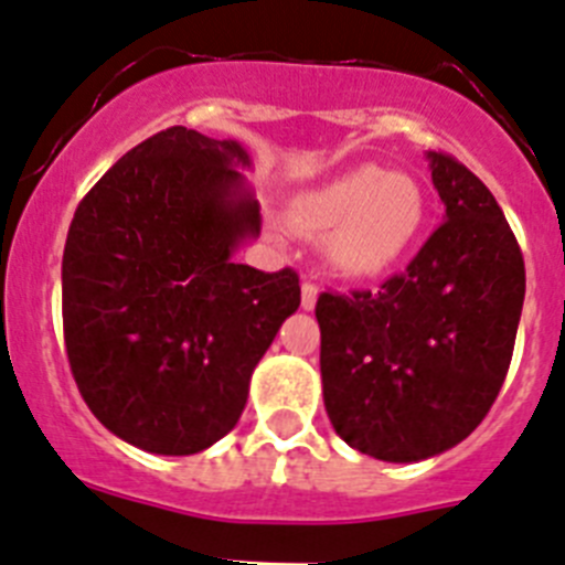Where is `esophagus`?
<instances>
[{
  "mask_svg": "<svg viewBox=\"0 0 565 565\" xmlns=\"http://www.w3.org/2000/svg\"><path fill=\"white\" fill-rule=\"evenodd\" d=\"M315 303H318V284H315L312 278H303V284H301V307L303 309H315Z\"/></svg>",
  "mask_w": 565,
  "mask_h": 565,
  "instance_id": "34e87169",
  "label": "esophagus"
}]
</instances>
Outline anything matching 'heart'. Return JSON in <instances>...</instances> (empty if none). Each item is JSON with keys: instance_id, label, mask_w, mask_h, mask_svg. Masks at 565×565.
I'll use <instances>...</instances> for the list:
<instances>
[{"instance_id": "1", "label": "heart", "mask_w": 565, "mask_h": 565, "mask_svg": "<svg viewBox=\"0 0 565 565\" xmlns=\"http://www.w3.org/2000/svg\"><path fill=\"white\" fill-rule=\"evenodd\" d=\"M289 220L309 236H327V256L345 278H374L408 256L428 196L411 174L354 166L289 202Z\"/></svg>"}]
</instances>
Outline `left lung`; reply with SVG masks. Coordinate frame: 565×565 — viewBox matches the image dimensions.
I'll return each instance as SVG.
<instances>
[{"instance_id": "left-lung-1", "label": "left lung", "mask_w": 565, "mask_h": 565, "mask_svg": "<svg viewBox=\"0 0 565 565\" xmlns=\"http://www.w3.org/2000/svg\"><path fill=\"white\" fill-rule=\"evenodd\" d=\"M445 222L377 292H320L323 405L334 434L380 461H422L479 428L504 385L526 292L490 188L428 151Z\"/></svg>"}]
</instances>
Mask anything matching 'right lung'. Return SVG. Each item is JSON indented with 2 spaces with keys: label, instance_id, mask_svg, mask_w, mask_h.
Here are the masks:
<instances>
[{
  "label": "right lung",
  "instance_id": "1",
  "mask_svg": "<svg viewBox=\"0 0 565 565\" xmlns=\"http://www.w3.org/2000/svg\"><path fill=\"white\" fill-rule=\"evenodd\" d=\"M250 154L185 126L126 151L81 200L61 262L73 377L106 430L191 456L236 428L298 273L233 262L262 233Z\"/></svg>",
  "mask_w": 565,
  "mask_h": 565
}]
</instances>
